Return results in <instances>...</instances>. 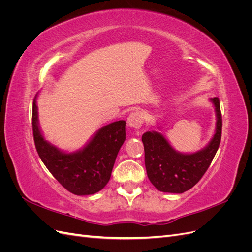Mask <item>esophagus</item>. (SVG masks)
Returning <instances> with one entry per match:
<instances>
[{"mask_svg":"<svg viewBox=\"0 0 252 252\" xmlns=\"http://www.w3.org/2000/svg\"><path fill=\"white\" fill-rule=\"evenodd\" d=\"M143 114L140 111H133L127 118V125L131 128H140L143 124Z\"/></svg>","mask_w":252,"mask_h":252,"instance_id":"1","label":"esophagus"}]
</instances>
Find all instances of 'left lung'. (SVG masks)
<instances>
[{
	"label": "left lung",
	"mask_w": 252,
	"mask_h": 252,
	"mask_svg": "<svg viewBox=\"0 0 252 252\" xmlns=\"http://www.w3.org/2000/svg\"><path fill=\"white\" fill-rule=\"evenodd\" d=\"M215 105L216 132L208 145L193 154H182L158 131L142 135L145 150V167L151 184L158 190L169 193H183L192 188L207 171L220 146L222 135V114L220 100L210 98Z\"/></svg>",
	"instance_id": "8db88e82"
}]
</instances>
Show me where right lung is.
<instances>
[{
	"label": "right lung",
	"instance_id": "obj_1",
	"mask_svg": "<svg viewBox=\"0 0 252 252\" xmlns=\"http://www.w3.org/2000/svg\"><path fill=\"white\" fill-rule=\"evenodd\" d=\"M125 126L123 120L106 125L98 129L86 146L68 154L44 139L37 119L36 96L33 100L32 131L37 154L60 184L75 195L96 193L107 184L126 139Z\"/></svg>",
	"mask_w": 252,
	"mask_h": 252
}]
</instances>
